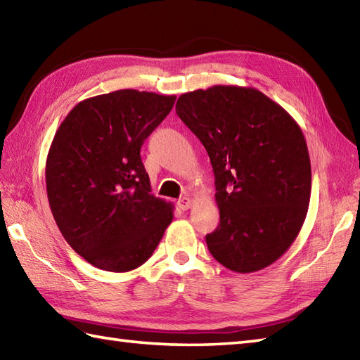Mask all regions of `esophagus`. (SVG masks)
Returning a JSON list of instances; mask_svg holds the SVG:
<instances>
[{
    "mask_svg": "<svg viewBox=\"0 0 360 360\" xmlns=\"http://www.w3.org/2000/svg\"><path fill=\"white\" fill-rule=\"evenodd\" d=\"M178 207H179L181 210L190 209V207H192V200H190V198H187V196L179 198V200H178Z\"/></svg>",
    "mask_w": 360,
    "mask_h": 360,
    "instance_id": "obj_1",
    "label": "esophagus"
}]
</instances>
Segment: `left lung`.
Wrapping results in <instances>:
<instances>
[{"mask_svg": "<svg viewBox=\"0 0 360 360\" xmlns=\"http://www.w3.org/2000/svg\"><path fill=\"white\" fill-rule=\"evenodd\" d=\"M176 114L207 150L219 226L213 258L255 272L289 249L307 218L311 160L297 122L255 88L217 85L182 94Z\"/></svg>", "mask_w": 360, "mask_h": 360, "instance_id": "obj_1", "label": "left lung"}]
</instances>
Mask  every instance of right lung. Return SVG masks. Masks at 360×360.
I'll use <instances>...</instances> for the list:
<instances>
[{
	"label": "right lung",
	"instance_id": "right-lung-1",
	"mask_svg": "<svg viewBox=\"0 0 360 360\" xmlns=\"http://www.w3.org/2000/svg\"><path fill=\"white\" fill-rule=\"evenodd\" d=\"M174 96L120 89L77 103L58 127L46 160V190L68 244L98 269L143 264L173 219L153 196L141 159L143 141Z\"/></svg>",
	"mask_w": 360,
	"mask_h": 360
}]
</instances>
